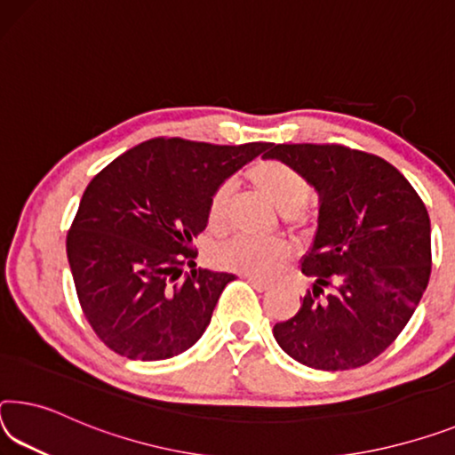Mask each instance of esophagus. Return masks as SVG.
<instances>
[{"instance_id": "1", "label": "esophagus", "mask_w": 455, "mask_h": 455, "mask_svg": "<svg viewBox=\"0 0 455 455\" xmlns=\"http://www.w3.org/2000/svg\"><path fill=\"white\" fill-rule=\"evenodd\" d=\"M247 281H249V283L251 285H253L255 287V290L257 291H267V290H269V283H267V281H263V279H259V277H255V275H247Z\"/></svg>"}]
</instances>
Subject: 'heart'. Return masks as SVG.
<instances>
[{"mask_svg": "<svg viewBox=\"0 0 455 455\" xmlns=\"http://www.w3.org/2000/svg\"><path fill=\"white\" fill-rule=\"evenodd\" d=\"M247 180L251 186L277 208L281 220L287 227L298 228L307 220V211L304 202L309 194L307 180L291 168L290 164L279 160H261L247 170ZM230 188L227 184L219 186L208 200V227L212 230H222L227 225ZM287 249L279 241H253L247 236H235L220 247L214 249L216 265L230 271L253 273L265 277L283 261Z\"/></svg>", "mask_w": 455, "mask_h": 455, "instance_id": "obj_1", "label": "heart"}]
</instances>
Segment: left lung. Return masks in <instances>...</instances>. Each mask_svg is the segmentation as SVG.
Here are the masks:
<instances>
[{
	"mask_svg": "<svg viewBox=\"0 0 455 455\" xmlns=\"http://www.w3.org/2000/svg\"><path fill=\"white\" fill-rule=\"evenodd\" d=\"M318 192V228L301 263L314 281L293 318L273 328L285 355L348 371L393 344L429 283L427 208L399 170L344 146H271Z\"/></svg>",
	"mask_w": 455,
	"mask_h": 455,
	"instance_id": "left-lung-1",
	"label": "left lung"
}]
</instances>
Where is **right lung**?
Masks as SVG:
<instances>
[{"label":"right lung","instance_id":"right-lung-1","mask_svg":"<svg viewBox=\"0 0 455 455\" xmlns=\"http://www.w3.org/2000/svg\"><path fill=\"white\" fill-rule=\"evenodd\" d=\"M273 143L149 140L91 180L67 236L84 318L113 352L165 360L200 340L233 273L192 269L208 200ZM196 265V263H194Z\"/></svg>","mask_w":455,"mask_h":455}]
</instances>
